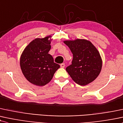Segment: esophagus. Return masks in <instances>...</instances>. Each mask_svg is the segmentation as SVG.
<instances>
[{"instance_id":"34e87169","label":"esophagus","mask_w":123,"mask_h":123,"mask_svg":"<svg viewBox=\"0 0 123 123\" xmlns=\"http://www.w3.org/2000/svg\"><path fill=\"white\" fill-rule=\"evenodd\" d=\"M60 66H61V68H65V63H62L60 65Z\"/></svg>"}]
</instances>
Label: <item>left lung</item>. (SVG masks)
<instances>
[{
	"mask_svg": "<svg viewBox=\"0 0 123 123\" xmlns=\"http://www.w3.org/2000/svg\"><path fill=\"white\" fill-rule=\"evenodd\" d=\"M72 54V64L66 70L76 83L85 86L93 81L101 72L102 60L100 53L90 41L77 39L63 42Z\"/></svg>",
	"mask_w": 123,
	"mask_h": 123,
	"instance_id": "left-lung-1",
	"label": "left lung"
}]
</instances>
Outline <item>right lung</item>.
<instances>
[{
  "label": "right lung",
  "instance_id": "right-lung-1",
  "mask_svg": "<svg viewBox=\"0 0 123 123\" xmlns=\"http://www.w3.org/2000/svg\"><path fill=\"white\" fill-rule=\"evenodd\" d=\"M51 36L36 38L26 46L20 58L22 73L30 82L37 86L48 84L60 65L54 62L49 54L51 49Z\"/></svg>",
  "mask_w": 123,
  "mask_h": 123
}]
</instances>
